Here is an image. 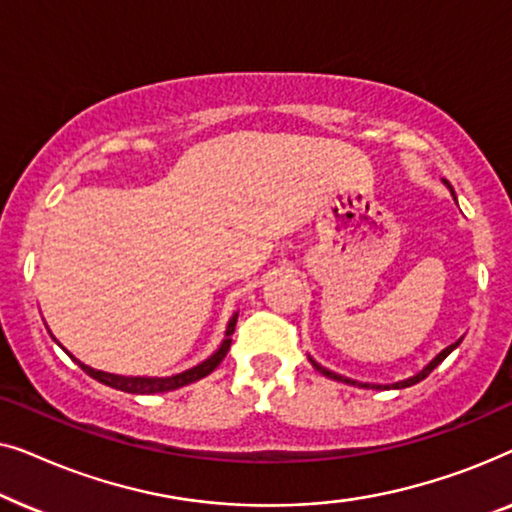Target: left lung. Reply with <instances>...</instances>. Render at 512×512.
I'll list each match as a JSON object with an SVG mask.
<instances>
[{"instance_id": "8db88e82", "label": "left lung", "mask_w": 512, "mask_h": 512, "mask_svg": "<svg viewBox=\"0 0 512 512\" xmlns=\"http://www.w3.org/2000/svg\"><path fill=\"white\" fill-rule=\"evenodd\" d=\"M445 186H447V188H450L452 198H454V200H457V195H454V188L450 186V181H445ZM461 340H464V338H459L457 342H452V345H450V347H445V349H443V352H440V354H436V359H431L429 363H426V366H424L422 370H419V373H417V375H412V377H408V380L394 382V384H368V382H356V380H352V377L338 375V373H333V370H328V368H324V366H321V363H317V361H314V359H312V356H307V359H310V363H312V366H314V368H317L321 375L331 377V380H338V382L352 384V387H361V389H382V387H384V389H405V387H412V384L422 382V380H424V377H429V373H431V370H433V368H438V366H440V363H443V361L447 359V356H450V354L454 352V349H457V347L461 345Z\"/></svg>"}]
</instances>
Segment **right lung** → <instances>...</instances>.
<instances>
[{"label": "right lung", "mask_w": 512, "mask_h": 512, "mask_svg": "<svg viewBox=\"0 0 512 512\" xmlns=\"http://www.w3.org/2000/svg\"><path fill=\"white\" fill-rule=\"evenodd\" d=\"M235 324H237V312L233 314V317H230V321H228V326H226V338L221 340V345H219V349H216V352L209 356V359H205L202 363H198V366H193V368H188V370H184V373H177V375H172V377H128V375H114V373H104V370H95V368H90V366H86V363H81L79 359H76V356H72L67 352L65 347V352L72 356V359L79 363V366L86 370V373L93 377V380H97V382H102V384H107V387H114V389H121V391H128V394H165V391H172V389H179V387H186V384H191V382H198V380H202V377H207L209 373H212V370L219 366V363L226 359V354H228V349H230V335L235 333ZM51 333V331H48ZM51 338H53V333H51ZM55 340V338H53Z\"/></svg>", "instance_id": "obj_1"}]
</instances>
